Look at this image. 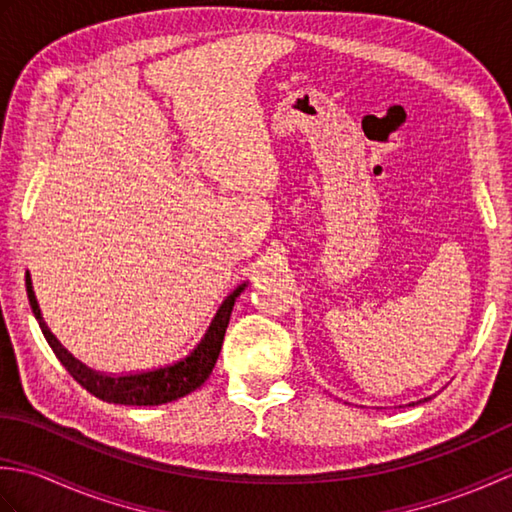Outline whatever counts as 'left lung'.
<instances>
[{
    "label": "left lung",
    "instance_id": "8db88e82",
    "mask_svg": "<svg viewBox=\"0 0 512 512\" xmlns=\"http://www.w3.org/2000/svg\"><path fill=\"white\" fill-rule=\"evenodd\" d=\"M424 400H427V398H424ZM411 405H413V402H411Z\"/></svg>",
    "mask_w": 512,
    "mask_h": 512
}]
</instances>
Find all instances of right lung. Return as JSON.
<instances>
[{
	"instance_id": "obj_1",
	"label": "right lung",
	"mask_w": 512,
	"mask_h": 512,
	"mask_svg": "<svg viewBox=\"0 0 512 512\" xmlns=\"http://www.w3.org/2000/svg\"><path fill=\"white\" fill-rule=\"evenodd\" d=\"M244 288L246 284H239L231 295L222 301V306L217 308L209 330H206L200 343L195 345L187 356L180 358V361L169 363L158 369H147V372H136V374H101V372H94L90 367H85L81 361H76V358L57 341V336L48 330L46 321L41 317L35 290H32L30 275L26 277V292H28L32 314H35V319L39 321V328L43 336H46L48 345L52 347L54 356H57L61 365L68 369L70 376L96 398H101L105 402H114V405H136V407H154V405H165V402H171V400H178L198 389L204 380L211 376L217 356H220V350H222L224 334L228 328V319H231L235 299L242 295Z\"/></svg>"
}]
</instances>
